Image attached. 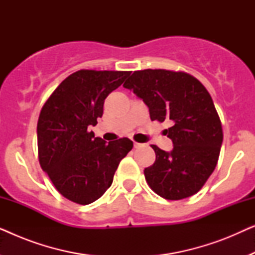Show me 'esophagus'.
I'll return each instance as SVG.
<instances>
[{
	"label": "esophagus",
	"instance_id": "obj_1",
	"mask_svg": "<svg viewBox=\"0 0 255 255\" xmlns=\"http://www.w3.org/2000/svg\"><path fill=\"white\" fill-rule=\"evenodd\" d=\"M133 146H134V148H140V147H142V146H145V144H141V142H133Z\"/></svg>",
	"mask_w": 255,
	"mask_h": 255
}]
</instances>
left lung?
<instances>
[{
  "instance_id": "obj_1",
  "label": "left lung",
  "mask_w": 255,
  "mask_h": 255,
  "mask_svg": "<svg viewBox=\"0 0 255 255\" xmlns=\"http://www.w3.org/2000/svg\"><path fill=\"white\" fill-rule=\"evenodd\" d=\"M123 87L144 101L152 121L170 123L165 133L173 149L152 145L155 161L144 170L148 186L166 200L193 196L215 170L223 142L210 94L193 75L166 69L135 71Z\"/></svg>"
}]
</instances>
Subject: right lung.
<instances>
[{"instance_id": "add662e5", "label": "right lung", "mask_w": 255, "mask_h": 255, "mask_svg": "<svg viewBox=\"0 0 255 255\" xmlns=\"http://www.w3.org/2000/svg\"><path fill=\"white\" fill-rule=\"evenodd\" d=\"M130 73L81 69L66 78L41 108L39 163L59 193L74 203L99 200L133 147L128 138L107 142L89 131L102 117L104 100Z\"/></svg>"}]
</instances>
